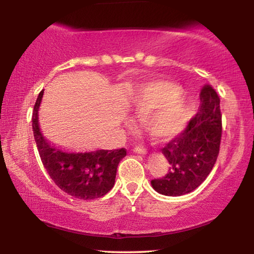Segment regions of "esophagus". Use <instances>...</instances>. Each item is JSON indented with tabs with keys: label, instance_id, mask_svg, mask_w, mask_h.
I'll return each mask as SVG.
<instances>
[{
	"label": "esophagus",
	"instance_id": "esophagus-1",
	"mask_svg": "<svg viewBox=\"0 0 254 254\" xmlns=\"http://www.w3.org/2000/svg\"><path fill=\"white\" fill-rule=\"evenodd\" d=\"M133 150L135 152H137V154H142V155H144L145 152H147V149H145L144 147H142V145H136V147H134Z\"/></svg>",
	"mask_w": 254,
	"mask_h": 254
}]
</instances>
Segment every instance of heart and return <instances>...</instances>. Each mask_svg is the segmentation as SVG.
<instances>
[{"label": "heart", "mask_w": 254, "mask_h": 254, "mask_svg": "<svg viewBox=\"0 0 254 254\" xmlns=\"http://www.w3.org/2000/svg\"><path fill=\"white\" fill-rule=\"evenodd\" d=\"M137 113H147L144 126L156 140L168 141L184 130L189 120V104L178 86L162 78L138 85L130 96Z\"/></svg>", "instance_id": "heart-1"}]
</instances>
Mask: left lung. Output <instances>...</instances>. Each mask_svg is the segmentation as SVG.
<instances>
[{
  "mask_svg": "<svg viewBox=\"0 0 254 254\" xmlns=\"http://www.w3.org/2000/svg\"><path fill=\"white\" fill-rule=\"evenodd\" d=\"M200 99L199 113L162 149L170 164L169 173L152 179L151 185L164 195L192 192L204 182L216 163L222 137L220 97L213 86L206 84L201 89Z\"/></svg>",
  "mask_w": 254,
  "mask_h": 254,
  "instance_id": "8db88e82",
  "label": "left lung"
}]
</instances>
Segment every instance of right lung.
<instances>
[{"mask_svg":"<svg viewBox=\"0 0 254 254\" xmlns=\"http://www.w3.org/2000/svg\"><path fill=\"white\" fill-rule=\"evenodd\" d=\"M44 90L36 100L32 114V129L41 162L52 180L69 195L92 200L105 195L116 182L117 168L126 156L125 148L91 152H67L46 141L39 129V110Z\"/></svg>","mask_w":254,"mask_h":254,"instance_id":"obj_1","label":"right lung"}]
</instances>
